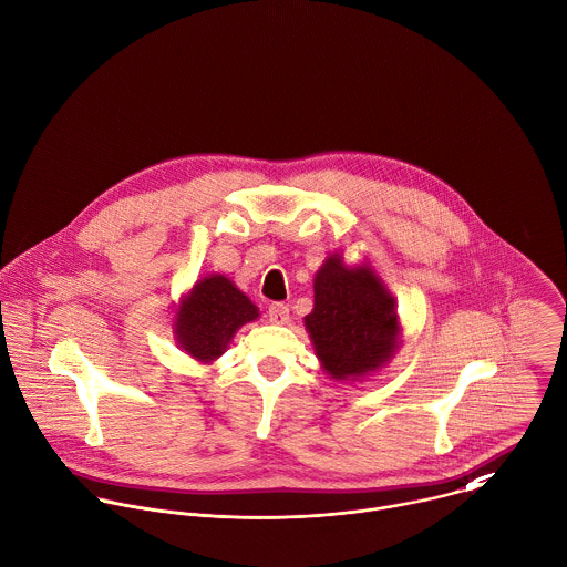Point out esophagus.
I'll return each mask as SVG.
<instances>
[{"mask_svg":"<svg viewBox=\"0 0 567 567\" xmlns=\"http://www.w3.org/2000/svg\"><path fill=\"white\" fill-rule=\"evenodd\" d=\"M268 319L272 323H286L290 319V308L281 301H275V303L268 306Z\"/></svg>","mask_w":567,"mask_h":567,"instance_id":"1","label":"esophagus"}]
</instances>
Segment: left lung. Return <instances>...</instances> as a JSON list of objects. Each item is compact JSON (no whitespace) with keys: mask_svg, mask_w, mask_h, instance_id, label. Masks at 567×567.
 Wrapping results in <instances>:
<instances>
[{"mask_svg":"<svg viewBox=\"0 0 567 567\" xmlns=\"http://www.w3.org/2000/svg\"><path fill=\"white\" fill-rule=\"evenodd\" d=\"M306 328L332 379L372 372L392 354L399 334L385 288L368 268H346L341 257H330L315 279V310Z\"/></svg>","mask_w":567,"mask_h":567,"instance_id":"8db88e82","label":"left lung"}]
</instances>
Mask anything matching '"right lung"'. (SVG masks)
<instances>
[{
	"mask_svg": "<svg viewBox=\"0 0 567 567\" xmlns=\"http://www.w3.org/2000/svg\"><path fill=\"white\" fill-rule=\"evenodd\" d=\"M257 319L255 303L221 275L202 279L177 312V339L199 361L217 359L235 330Z\"/></svg>",
	"mask_w": 567,
	"mask_h": 567,
	"instance_id": "obj_1",
	"label": "right lung"
}]
</instances>
